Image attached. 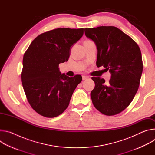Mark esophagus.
<instances>
[{
    "mask_svg": "<svg viewBox=\"0 0 155 155\" xmlns=\"http://www.w3.org/2000/svg\"><path fill=\"white\" fill-rule=\"evenodd\" d=\"M88 78H89V77H88V76H85V75H83V76H82V78H83V80H86V79H87Z\"/></svg>",
    "mask_w": 155,
    "mask_h": 155,
    "instance_id": "esophagus-1",
    "label": "esophagus"
}]
</instances>
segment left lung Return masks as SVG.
Here are the masks:
<instances>
[{
  "label": "left lung",
  "mask_w": 155,
  "mask_h": 155,
  "mask_svg": "<svg viewBox=\"0 0 155 155\" xmlns=\"http://www.w3.org/2000/svg\"><path fill=\"white\" fill-rule=\"evenodd\" d=\"M86 37L96 44V65H103L111 74L108 84L99 77L91 97L94 106L105 115H117L133 100L139 86L143 71L140 50L129 36L114 26L85 28Z\"/></svg>",
  "instance_id": "1"
}]
</instances>
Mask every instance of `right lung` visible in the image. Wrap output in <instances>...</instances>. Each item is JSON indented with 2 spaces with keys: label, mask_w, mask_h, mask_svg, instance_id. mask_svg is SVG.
<instances>
[{
  "label": "right lung",
  "mask_w": 155,
  "mask_h": 155,
  "mask_svg": "<svg viewBox=\"0 0 155 155\" xmlns=\"http://www.w3.org/2000/svg\"><path fill=\"white\" fill-rule=\"evenodd\" d=\"M83 28H58L41 34L24 54L21 80L28 101L38 114L47 118L61 115L81 81L80 75L69 77L59 71L71 48L83 35Z\"/></svg>",
  "instance_id": "right-lung-1"
}]
</instances>
